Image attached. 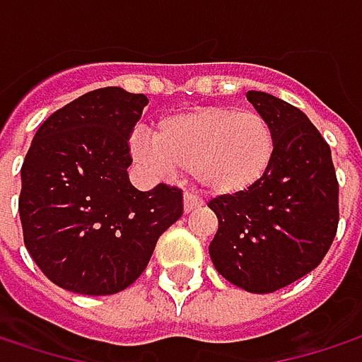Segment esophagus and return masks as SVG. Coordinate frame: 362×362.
I'll return each mask as SVG.
<instances>
[{"label": "esophagus", "mask_w": 362, "mask_h": 362, "mask_svg": "<svg viewBox=\"0 0 362 362\" xmlns=\"http://www.w3.org/2000/svg\"><path fill=\"white\" fill-rule=\"evenodd\" d=\"M201 205H203V201H201L194 192H184V211H186V214L199 209Z\"/></svg>", "instance_id": "34e87169"}]
</instances>
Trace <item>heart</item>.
Instances as JSON below:
<instances>
[{
    "label": "heart",
    "mask_w": 362,
    "mask_h": 362,
    "mask_svg": "<svg viewBox=\"0 0 362 362\" xmlns=\"http://www.w3.org/2000/svg\"><path fill=\"white\" fill-rule=\"evenodd\" d=\"M132 155L151 170H188L207 192L233 197L266 178L276 155L270 121L237 107L203 109L163 117L146 136L132 138Z\"/></svg>",
    "instance_id": "obj_1"
}]
</instances>
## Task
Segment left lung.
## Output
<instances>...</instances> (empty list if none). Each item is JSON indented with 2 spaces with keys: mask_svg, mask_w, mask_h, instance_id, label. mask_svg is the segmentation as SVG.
Here are the masks:
<instances>
[{
  "mask_svg": "<svg viewBox=\"0 0 362 362\" xmlns=\"http://www.w3.org/2000/svg\"><path fill=\"white\" fill-rule=\"evenodd\" d=\"M276 138L270 172L255 188L216 197L218 218L209 243L216 270L252 293H272L315 270L339 222V184L331 148L310 119L266 92H247Z\"/></svg>",
  "mask_w": 362,
  "mask_h": 362,
  "instance_id": "obj_1",
  "label": "left lung"
}]
</instances>
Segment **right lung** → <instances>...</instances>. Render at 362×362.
Listing matches in <instances>:
<instances>
[{
  "label": "right lung",
  "instance_id": "obj_1",
  "mask_svg": "<svg viewBox=\"0 0 362 362\" xmlns=\"http://www.w3.org/2000/svg\"><path fill=\"white\" fill-rule=\"evenodd\" d=\"M144 94L100 88L52 112L25 157L18 211L25 245L62 289L110 296L148 266L157 239L182 216V190H138L129 136Z\"/></svg>",
  "mask_w": 362,
  "mask_h": 362
}]
</instances>
